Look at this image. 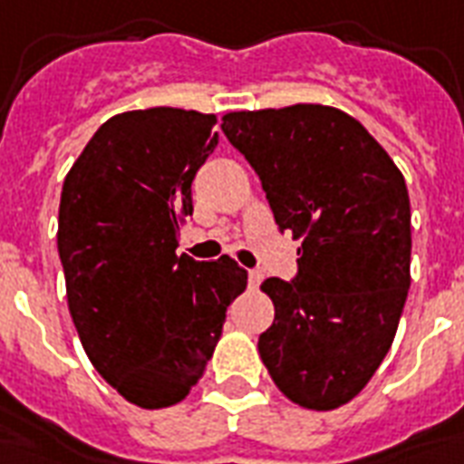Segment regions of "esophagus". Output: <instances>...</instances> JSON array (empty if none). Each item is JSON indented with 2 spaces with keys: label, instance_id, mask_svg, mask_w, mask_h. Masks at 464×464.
Listing matches in <instances>:
<instances>
[{
  "label": "esophagus",
  "instance_id": "obj_1",
  "mask_svg": "<svg viewBox=\"0 0 464 464\" xmlns=\"http://www.w3.org/2000/svg\"><path fill=\"white\" fill-rule=\"evenodd\" d=\"M247 282H250V287H257V285L263 282V272H260V270H247Z\"/></svg>",
  "mask_w": 464,
  "mask_h": 464
}]
</instances>
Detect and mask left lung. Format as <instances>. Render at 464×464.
<instances>
[{"instance_id": "8db88e82", "label": "left lung", "mask_w": 464, "mask_h": 464, "mask_svg": "<svg viewBox=\"0 0 464 464\" xmlns=\"http://www.w3.org/2000/svg\"><path fill=\"white\" fill-rule=\"evenodd\" d=\"M221 130L263 182L279 231L302 238L292 282L265 279L275 321L257 350L279 392L328 411L365 387L392 348L411 285L404 175L341 109L231 111Z\"/></svg>"}]
</instances>
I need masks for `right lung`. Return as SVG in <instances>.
<instances>
[{
  "label": "right lung",
  "mask_w": 464,
  "mask_h": 464,
  "mask_svg": "<svg viewBox=\"0 0 464 464\" xmlns=\"http://www.w3.org/2000/svg\"><path fill=\"white\" fill-rule=\"evenodd\" d=\"M214 114L172 106L111 116L67 172L58 253L67 306L92 365L140 409L201 380L247 272L228 256H177L192 179L218 143Z\"/></svg>",
  "instance_id": "obj_1"
}]
</instances>
